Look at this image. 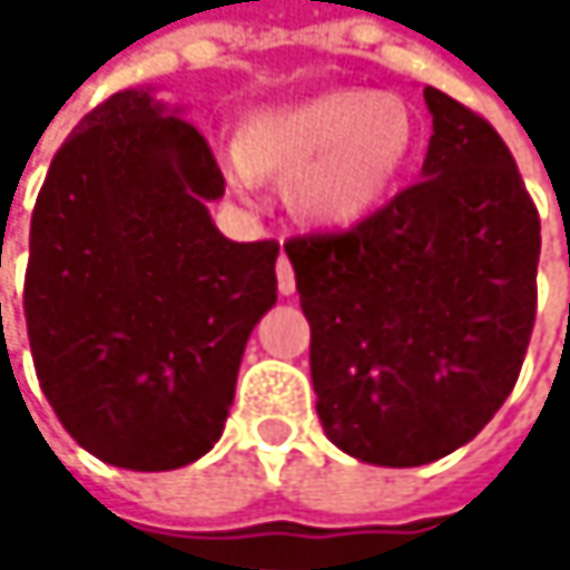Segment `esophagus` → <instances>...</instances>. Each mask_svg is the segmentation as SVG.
Returning a JSON list of instances; mask_svg holds the SVG:
<instances>
[{
  "label": "esophagus",
  "instance_id": "esophagus-1",
  "mask_svg": "<svg viewBox=\"0 0 570 570\" xmlns=\"http://www.w3.org/2000/svg\"><path fill=\"white\" fill-rule=\"evenodd\" d=\"M277 286H281L284 296H289L296 289V277H293V267H289L286 254H281V261H277Z\"/></svg>",
  "mask_w": 570,
  "mask_h": 570
}]
</instances>
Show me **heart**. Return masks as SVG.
<instances>
[{
  "instance_id": "b5f03b06",
  "label": "heart",
  "mask_w": 570,
  "mask_h": 570,
  "mask_svg": "<svg viewBox=\"0 0 570 570\" xmlns=\"http://www.w3.org/2000/svg\"><path fill=\"white\" fill-rule=\"evenodd\" d=\"M412 115L393 91L336 88L244 121L227 180L254 194L286 177V207L313 227H350L383 204L412 151Z\"/></svg>"
}]
</instances>
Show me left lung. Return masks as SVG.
<instances>
[{"mask_svg":"<svg viewBox=\"0 0 570 570\" xmlns=\"http://www.w3.org/2000/svg\"><path fill=\"white\" fill-rule=\"evenodd\" d=\"M422 180L343 234L289 237L323 432L412 469L475 439L518 383L541 220L499 131L425 88Z\"/></svg>","mask_w":570,"mask_h":570,"instance_id":"8db88e82","label":"left lung"}]
</instances>
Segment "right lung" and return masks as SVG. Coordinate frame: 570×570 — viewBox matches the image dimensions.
Masks as SVG:
<instances>
[{"label": "right lung", "instance_id": "1", "mask_svg": "<svg viewBox=\"0 0 570 570\" xmlns=\"http://www.w3.org/2000/svg\"><path fill=\"white\" fill-rule=\"evenodd\" d=\"M204 135L145 88L91 108L32 210L26 326L65 432L95 459L168 472L224 432L250 330L277 303V240L234 244Z\"/></svg>", "mask_w": 570, "mask_h": 570}]
</instances>
